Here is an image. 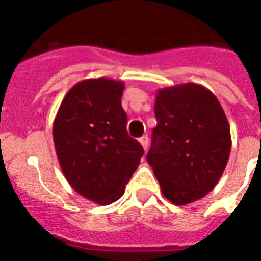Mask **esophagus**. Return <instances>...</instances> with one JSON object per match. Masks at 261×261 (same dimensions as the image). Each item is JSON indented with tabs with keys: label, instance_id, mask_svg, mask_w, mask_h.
I'll return each mask as SVG.
<instances>
[{
	"label": "esophagus",
	"instance_id": "34e87169",
	"mask_svg": "<svg viewBox=\"0 0 261 261\" xmlns=\"http://www.w3.org/2000/svg\"><path fill=\"white\" fill-rule=\"evenodd\" d=\"M139 143L142 144V147H143L144 151H147V148H148V137H147V135L140 137L139 138Z\"/></svg>",
	"mask_w": 261,
	"mask_h": 261
}]
</instances>
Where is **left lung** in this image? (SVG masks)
Returning <instances> with one entry per match:
<instances>
[{
	"label": "left lung",
	"mask_w": 261,
	"mask_h": 261,
	"mask_svg": "<svg viewBox=\"0 0 261 261\" xmlns=\"http://www.w3.org/2000/svg\"><path fill=\"white\" fill-rule=\"evenodd\" d=\"M155 117L147 162L163 196L177 206L198 201L218 184L231 151L218 98L194 83L163 88L155 96Z\"/></svg>",
	"instance_id": "8db88e82"
}]
</instances>
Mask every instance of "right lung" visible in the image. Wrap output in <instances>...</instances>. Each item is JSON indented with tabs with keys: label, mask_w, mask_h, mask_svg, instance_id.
Here are the masks:
<instances>
[{
	"label": "right lung",
	"mask_w": 261,
	"mask_h": 261,
	"mask_svg": "<svg viewBox=\"0 0 261 261\" xmlns=\"http://www.w3.org/2000/svg\"><path fill=\"white\" fill-rule=\"evenodd\" d=\"M123 89L122 81L106 77L79 81L63 98L52 126L65 178L80 196L98 205L123 196L144 152L127 135Z\"/></svg>",
	"instance_id": "right-lung-1"
}]
</instances>
